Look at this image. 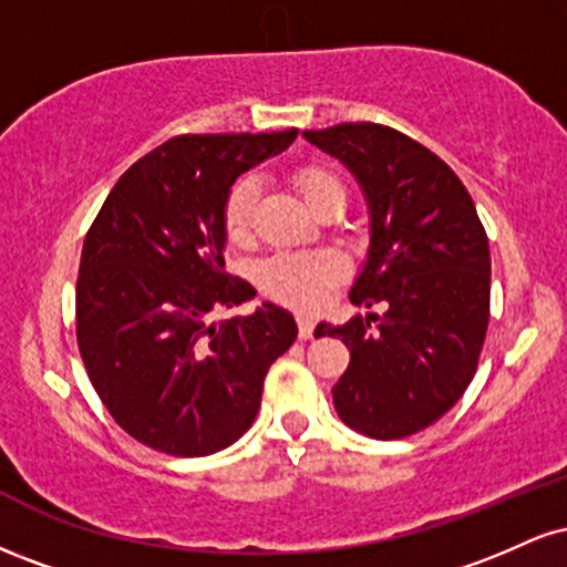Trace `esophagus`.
<instances>
[{"mask_svg": "<svg viewBox=\"0 0 567 567\" xmlns=\"http://www.w3.org/2000/svg\"><path fill=\"white\" fill-rule=\"evenodd\" d=\"M311 333H315V317L298 315V336H301L303 341H309Z\"/></svg>", "mask_w": 567, "mask_h": 567, "instance_id": "esophagus-1", "label": "esophagus"}]
</instances>
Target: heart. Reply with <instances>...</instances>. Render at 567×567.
I'll return each instance as SVG.
<instances>
[{"label": "heart", "mask_w": 567, "mask_h": 567, "mask_svg": "<svg viewBox=\"0 0 567 567\" xmlns=\"http://www.w3.org/2000/svg\"><path fill=\"white\" fill-rule=\"evenodd\" d=\"M306 205L320 210L324 202L347 197L341 181L324 167H301L292 175ZM258 184L256 178H239L231 186L224 207V226L231 243H243L252 229V213H256ZM343 275V261L330 250H301V252H277L258 269V282L264 292L277 301L298 306V309H317L328 296L330 285H336Z\"/></svg>", "instance_id": "heart-1"}]
</instances>
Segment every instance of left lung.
Returning <instances> with one entry per match:
<instances>
[{
	"label": "left lung",
	"mask_w": 567,
	"mask_h": 567,
	"mask_svg": "<svg viewBox=\"0 0 567 567\" xmlns=\"http://www.w3.org/2000/svg\"><path fill=\"white\" fill-rule=\"evenodd\" d=\"M365 192L368 261L349 298L383 315L317 324L351 362L333 386L341 421L373 440H400L442 419L477 373L491 320V250L458 175L400 130L375 122L306 130Z\"/></svg>",
	"instance_id": "8db88e82"
}]
</instances>
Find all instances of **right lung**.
<instances>
[{
    "label": "right lung",
    "instance_id": "add662e5",
    "mask_svg": "<svg viewBox=\"0 0 567 567\" xmlns=\"http://www.w3.org/2000/svg\"><path fill=\"white\" fill-rule=\"evenodd\" d=\"M282 133L175 135L116 181L90 226L76 277V343L90 383L130 437L210 455L256 421L271 362L296 341L290 311L226 271L224 207L237 175L285 152Z\"/></svg>",
    "mask_w": 567,
    "mask_h": 567
}]
</instances>
